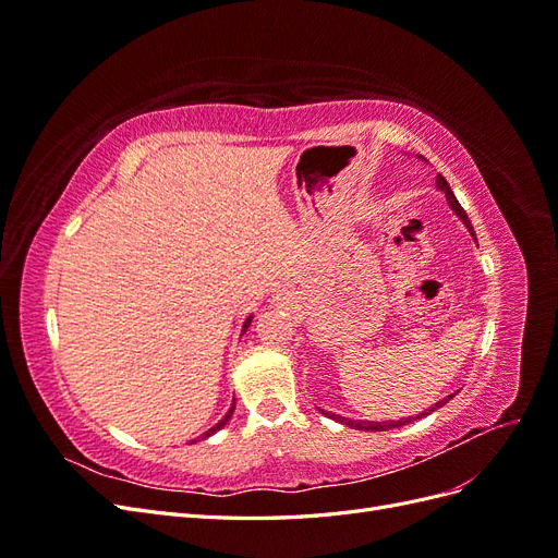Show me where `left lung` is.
I'll use <instances>...</instances> for the list:
<instances>
[{"instance_id":"left-lung-1","label":"left lung","mask_w":558,"mask_h":558,"mask_svg":"<svg viewBox=\"0 0 558 558\" xmlns=\"http://www.w3.org/2000/svg\"><path fill=\"white\" fill-rule=\"evenodd\" d=\"M437 189H440L442 193H445V197H447V202H449V207L456 211V216L461 218V221L465 223V228L472 232V226H470V218H468V214L463 211V207L459 205V199H456V195H453V191L449 189V183H447V179L442 177V174H437ZM475 234V232H472ZM453 396H447V398H442L440 402H435L433 408H428V412H421V414H416V416H410V418H400V421H353V418H347V416H340V414H330V412H326V410H320L324 412L326 416H330V418H335V421H340V424H344V426H349V428H356V430H388V428H400V426H404V424H412V421H416V418H421V416H426V414H430V412H435L437 408H442V404L447 402V400H451Z\"/></svg>"}]
</instances>
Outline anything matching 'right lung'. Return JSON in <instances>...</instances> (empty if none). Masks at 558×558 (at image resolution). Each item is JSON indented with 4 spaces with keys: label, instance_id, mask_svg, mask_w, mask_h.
Instances as JSON below:
<instances>
[{
    "label": "right lung",
    "instance_id": "obj_1",
    "mask_svg": "<svg viewBox=\"0 0 558 558\" xmlns=\"http://www.w3.org/2000/svg\"><path fill=\"white\" fill-rule=\"evenodd\" d=\"M251 318H253V316H248V318H246V324H244V330H246V328H248V324H251ZM232 412H234V398H232V408H230V410H228V414H226V416H223V418H221V421H218V424H216V426H214V428H209V430H207V433H205V437H209V435H214V433H216V430H221V428H223V426H226V424H228V421H230V416H232Z\"/></svg>",
    "mask_w": 558,
    "mask_h": 558
}]
</instances>
